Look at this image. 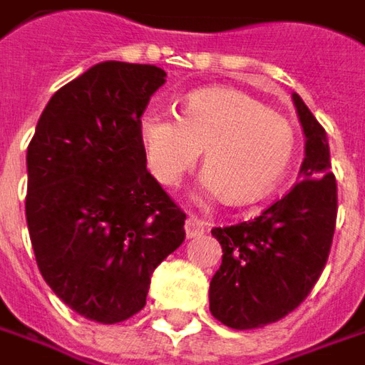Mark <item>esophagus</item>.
<instances>
[{"instance_id":"34e87169","label":"esophagus","mask_w":365,"mask_h":365,"mask_svg":"<svg viewBox=\"0 0 365 365\" xmlns=\"http://www.w3.org/2000/svg\"><path fill=\"white\" fill-rule=\"evenodd\" d=\"M185 233H187L188 239L200 237L205 233V221H200L199 217H195V215H188V219L185 221Z\"/></svg>"}]
</instances>
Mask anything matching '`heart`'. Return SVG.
Instances as JSON below:
<instances>
[{"instance_id": "heart-1", "label": "heart", "mask_w": 365, "mask_h": 365, "mask_svg": "<svg viewBox=\"0 0 365 365\" xmlns=\"http://www.w3.org/2000/svg\"><path fill=\"white\" fill-rule=\"evenodd\" d=\"M146 165L165 187H177L200 150L202 187L229 205L263 199L285 177L295 156V130L283 114L239 90L188 94L180 114L148 108L138 118Z\"/></svg>"}]
</instances>
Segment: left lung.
I'll use <instances>...</instances> for the list:
<instances>
[{"mask_svg": "<svg viewBox=\"0 0 365 365\" xmlns=\"http://www.w3.org/2000/svg\"><path fill=\"white\" fill-rule=\"evenodd\" d=\"M293 104L305 134L299 182L253 221L211 231L222 247L209 289L211 314L233 329L265 327L299 307L331 249L337 185L329 170V144L297 94Z\"/></svg>", "mask_w": 365, "mask_h": 365, "instance_id": "1", "label": "left lung"}]
</instances>
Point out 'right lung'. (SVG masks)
I'll use <instances>...</instances> for the list:
<instances>
[{
	"mask_svg": "<svg viewBox=\"0 0 365 365\" xmlns=\"http://www.w3.org/2000/svg\"><path fill=\"white\" fill-rule=\"evenodd\" d=\"M166 72L102 62L60 88L28 146L26 219L41 277L70 309L120 324L146 305L153 271L187 215L146 170L138 118Z\"/></svg>",
	"mask_w": 365,
	"mask_h": 365,
	"instance_id": "obj_1",
	"label": "right lung"
}]
</instances>
